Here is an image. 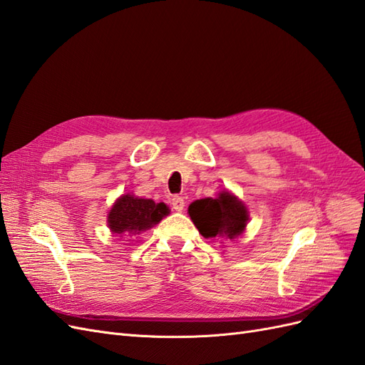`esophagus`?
I'll return each instance as SVG.
<instances>
[{
  "mask_svg": "<svg viewBox=\"0 0 365 365\" xmlns=\"http://www.w3.org/2000/svg\"><path fill=\"white\" fill-rule=\"evenodd\" d=\"M171 205H173L174 211H183L185 200H183V197H180V195H174V197L171 199Z\"/></svg>",
  "mask_w": 365,
  "mask_h": 365,
  "instance_id": "obj_1",
  "label": "esophagus"
}]
</instances>
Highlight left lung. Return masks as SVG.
<instances>
[{
  "instance_id": "obj_1",
  "label": "left lung",
  "mask_w": 365,
  "mask_h": 365,
  "mask_svg": "<svg viewBox=\"0 0 365 365\" xmlns=\"http://www.w3.org/2000/svg\"><path fill=\"white\" fill-rule=\"evenodd\" d=\"M188 214L195 228L207 239H236L245 231L248 210L235 194L219 192L217 197L194 200Z\"/></svg>"
}]
</instances>
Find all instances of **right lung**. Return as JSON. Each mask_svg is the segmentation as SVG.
Returning <instances> with one entry per match:
<instances>
[{
    "instance_id": "add662e5",
    "label": "right lung",
    "mask_w": 365,
    "mask_h": 365,
    "mask_svg": "<svg viewBox=\"0 0 365 365\" xmlns=\"http://www.w3.org/2000/svg\"><path fill=\"white\" fill-rule=\"evenodd\" d=\"M170 208L163 202L155 203L151 199H140L133 194H125L115 200L108 214V227L112 235H140L157 225Z\"/></svg>"
}]
</instances>
